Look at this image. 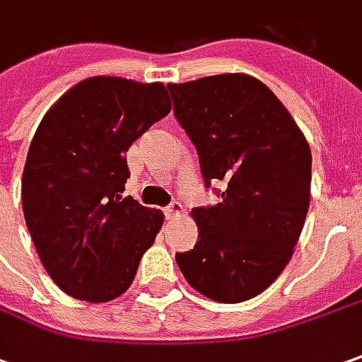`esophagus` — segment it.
I'll return each instance as SVG.
<instances>
[{
  "label": "esophagus",
  "mask_w": 362,
  "mask_h": 362,
  "mask_svg": "<svg viewBox=\"0 0 362 362\" xmlns=\"http://www.w3.org/2000/svg\"><path fill=\"white\" fill-rule=\"evenodd\" d=\"M182 212H184V208H182L180 202H172L170 206L164 208V214H166L168 218H176V216H180Z\"/></svg>",
  "instance_id": "esophagus-1"
}]
</instances>
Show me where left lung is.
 <instances>
[{"mask_svg": "<svg viewBox=\"0 0 362 362\" xmlns=\"http://www.w3.org/2000/svg\"><path fill=\"white\" fill-rule=\"evenodd\" d=\"M174 115L200 156L216 206L194 208L198 242L176 253L186 281L220 303H242L289 264L309 210L311 150L289 110L242 73L168 85Z\"/></svg>", "mask_w": 362, "mask_h": 362, "instance_id": "8db88e82", "label": "left lung"}]
</instances>
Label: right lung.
<instances>
[{
	"label": "right lung",
	"mask_w": 362,
	"mask_h": 362,
	"mask_svg": "<svg viewBox=\"0 0 362 362\" xmlns=\"http://www.w3.org/2000/svg\"><path fill=\"white\" fill-rule=\"evenodd\" d=\"M168 112L162 83L90 77L41 120L21 178L23 216L47 274L71 297L117 299L160 232L164 214L122 198L124 154Z\"/></svg>",
	"instance_id": "obj_1"
}]
</instances>
